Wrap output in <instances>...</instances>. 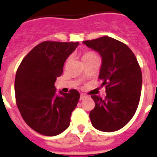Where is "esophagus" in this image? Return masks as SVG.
Returning <instances> with one entry per match:
<instances>
[{"label": "esophagus", "instance_id": "1", "mask_svg": "<svg viewBox=\"0 0 157 157\" xmlns=\"http://www.w3.org/2000/svg\"><path fill=\"white\" fill-rule=\"evenodd\" d=\"M86 97H87V96H86L85 94H81V97H80V100H84V99H85Z\"/></svg>", "mask_w": 157, "mask_h": 157}]
</instances>
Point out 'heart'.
<instances>
[{
    "instance_id": "b5f03b06",
    "label": "heart",
    "mask_w": 157,
    "mask_h": 157,
    "mask_svg": "<svg viewBox=\"0 0 157 157\" xmlns=\"http://www.w3.org/2000/svg\"><path fill=\"white\" fill-rule=\"evenodd\" d=\"M97 56L93 52H86L83 54V56H82V59H83V61L85 60H87V59H90L91 58H94V57Z\"/></svg>"
}]
</instances>
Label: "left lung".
<instances>
[{
    "label": "left lung",
    "mask_w": 157,
    "mask_h": 157,
    "mask_svg": "<svg viewBox=\"0 0 157 157\" xmlns=\"http://www.w3.org/2000/svg\"><path fill=\"white\" fill-rule=\"evenodd\" d=\"M102 57L98 78L105 86V98L92 95L95 107L90 112L95 129L113 132L132 119L139 106L142 71L134 54L125 44L109 36L83 41Z\"/></svg>",
    "instance_id": "obj_1"
}]
</instances>
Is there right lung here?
<instances>
[{
  "label": "right lung",
  "instance_id": "obj_1",
  "mask_svg": "<svg viewBox=\"0 0 157 157\" xmlns=\"http://www.w3.org/2000/svg\"><path fill=\"white\" fill-rule=\"evenodd\" d=\"M79 42L43 41L22 60L14 81L16 104L33 130L45 136L61 134L70 124L80 94L76 90L56 94L54 82L62 75L66 59Z\"/></svg>",
  "mask_w": 157,
  "mask_h": 157
}]
</instances>
